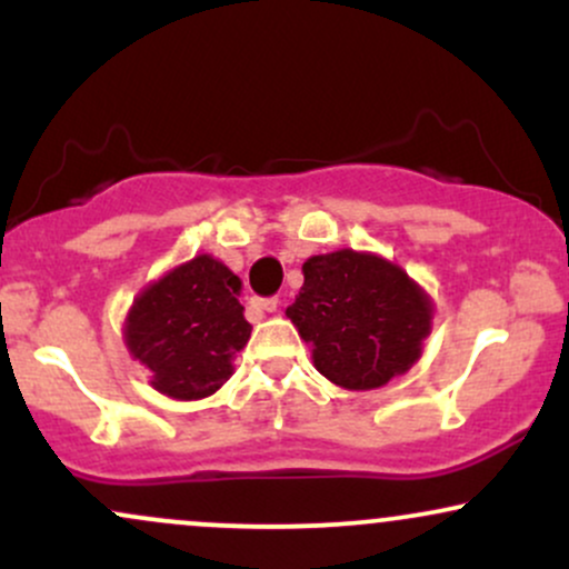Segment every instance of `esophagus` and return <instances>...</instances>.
Returning a JSON list of instances; mask_svg holds the SVG:
<instances>
[{
  "instance_id": "1",
  "label": "esophagus",
  "mask_w": 569,
  "mask_h": 569,
  "mask_svg": "<svg viewBox=\"0 0 569 569\" xmlns=\"http://www.w3.org/2000/svg\"><path fill=\"white\" fill-rule=\"evenodd\" d=\"M278 297H257L253 299V307H257V310H264V312H272V310H278Z\"/></svg>"
}]
</instances>
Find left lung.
I'll return each instance as SVG.
<instances>
[{"instance_id": "left-lung-1", "label": "left lung", "mask_w": 569, "mask_h": 569, "mask_svg": "<svg viewBox=\"0 0 569 569\" xmlns=\"http://www.w3.org/2000/svg\"><path fill=\"white\" fill-rule=\"evenodd\" d=\"M305 286L286 316L323 377L348 390H371L420 358L430 302L403 270L350 248L302 264Z\"/></svg>"}]
</instances>
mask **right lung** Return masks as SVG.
Wrapping results in <instances>:
<instances>
[{"mask_svg":"<svg viewBox=\"0 0 569 569\" xmlns=\"http://www.w3.org/2000/svg\"><path fill=\"white\" fill-rule=\"evenodd\" d=\"M238 291L240 278L224 264L194 257L136 299L126 342L160 393L192 401L227 382L232 356L251 337Z\"/></svg>","mask_w":569,"mask_h":569,"instance_id":"add662e5","label":"right lung"}]
</instances>
